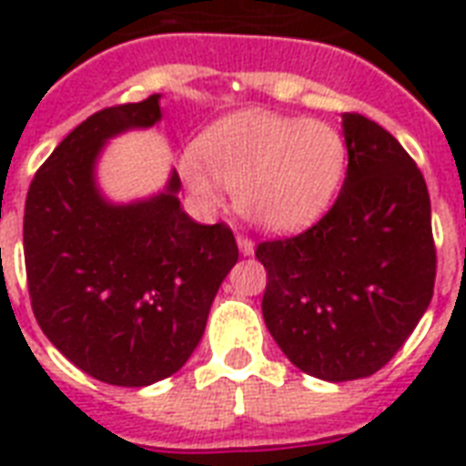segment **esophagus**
Here are the masks:
<instances>
[{"label": "esophagus", "instance_id": "1", "mask_svg": "<svg viewBox=\"0 0 466 466\" xmlns=\"http://www.w3.org/2000/svg\"><path fill=\"white\" fill-rule=\"evenodd\" d=\"M237 247H239L241 256H254L256 251L254 241L248 239V237H244V234H237Z\"/></svg>", "mask_w": 466, "mask_h": 466}]
</instances>
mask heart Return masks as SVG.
<instances>
[{
	"instance_id": "heart-1",
	"label": "heart",
	"mask_w": 466,
	"mask_h": 466,
	"mask_svg": "<svg viewBox=\"0 0 466 466\" xmlns=\"http://www.w3.org/2000/svg\"><path fill=\"white\" fill-rule=\"evenodd\" d=\"M346 167V140L333 126L254 108L218 120L178 171L203 205L222 208L227 188L251 225L283 234L331 208Z\"/></svg>"
}]
</instances>
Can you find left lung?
Segmentation results:
<instances>
[{
  "instance_id": "8db88e82",
  "label": "left lung",
  "mask_w": 466,
  "mask_h": 466,
  "mask_svg": "<svg viewBox=\"0 0 466 466\" xmlns=\"http://www.w3.org/2000/svg\"><path fill=\"white\" fill-rule=\"evenodd\" d=\"M348 171L336 203L292 239L263 241V321L288 360L326 382L387 365L431 305L435 247L426 181L382 126L343 113Z\"/></svg>"
}]
</instances>
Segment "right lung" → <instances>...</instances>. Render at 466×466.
Listing matches in <instances>:
<instances>
[{"label": "right lung", "instance_id": "add662e5", "mask_svg": "<svg viewBox=\"0 0 466 466\" xmlns=\"http://www.w3.org/2000/svg\"><path fill=\"white\" fill-rule=\"evenodd\" d=\"M161 94L76 126L33 178L24 254L33 314L86 375L147 387L186 365L239 258L225 225L183 212L176 168L159 193L116 203L98 186L106 145L161 120Z\"/></svg>", "mask_w": 466, "mask_h": 466}]
</instances>
